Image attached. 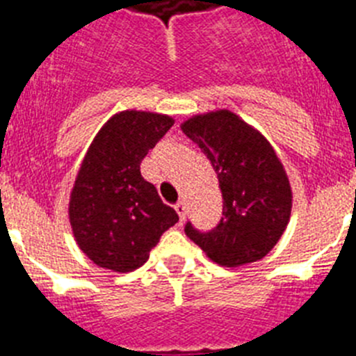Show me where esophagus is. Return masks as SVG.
<instances>
[{
	"label": "esophagus",
	"instance_id": "34e87169",
	"mask_svg": "<svg viewBox=\"0 0 356 356\" xmlns=\"http://www.w3.org/2000/svg\"><path fill=\"white\" fill-rule=\"evenodd\" d=\"M175 210H176V213H178V217H180V222H184L185 221V213H187L184 201H178V203L175 205Z\"/></svg>",
	"mask_w": 356,
	"mask_h": 356
}]
</instances>
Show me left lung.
<instances>
[{"label":"left lung","mask_w":356,"mask_h":356,"mask_svg":"<svg viewBox=\"0 0 356 356\" xmlns=\"http://www.w3.org/2000/svg\"><path fill=\"white\" fill-rule=\"evenodd\" d=\"M212 162L222 193V219L200 234H185L222 267L264 259L284 235L292 210V188L275 147L250 122L228 108L194 114L180 124Z\"/></svg>","instance_id":"left-lung-1"}]
</instances>
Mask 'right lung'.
<instances>
[{"mask_svg":"<svg viewBox=\"0 0 356 356\" xmlns=\"http://www.w3.org/2000/svg\"><path fill=\"white\" fill-rule=\"evenodd\" d=\"M175 119L146 110H122L97 131L69 194V222L78 248L114 273L139 269L178 213L163 205L140 162Z\"/></svg>","mask_w":356,"mask_h":356,"instance_id":"right-lung-1","label":"right lung"}]
</instances>
